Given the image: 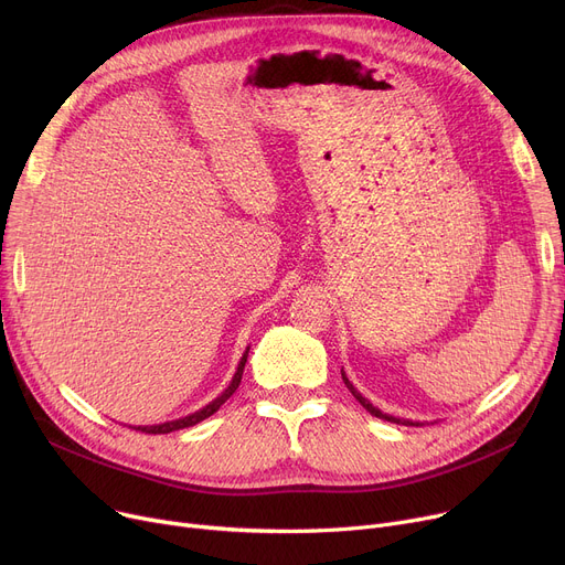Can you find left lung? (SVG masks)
Returning <instances> with one entry per match:
<instances>
[{
	"mask_svg": "<svg viewBox=\"0 0 565 565\" xmlns=\"http://www.w3.org/2000/svg\"><path fill=\"white\" fill-rule=\"evenodd\" d=\"M341 375H343V373H341ZM343 382H345V387L350 390V394H352L354 398H358V401H360V403H362V405H364V407H366V409L373 414V417H377V419H384V422H392V424H401V426H419L417 422H409V419H398V417H392V414H384V412H380V409H377V407H373V405H371V403H369V401H366V398H364V396H362L358 390L352 387L350 380H348L345 375H343Z\"/></svg>",
	"mask_w": 565,
	"mask_h": 565,
	"instance_id": "8db88e82",
	"label": "left lung"
}]
</instances>
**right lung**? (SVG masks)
<instances>
[{"label": "right lung", "mask_w": 565, "mask_h": 565, "mask_svg": "<svg viewBox=\"0 0 565 565\" xmlns=\"http://www.w3.org/2000/svg\"><path fill=\"white\" fill-rule=\"evenodd\" d=\"M245 362H247V352L243 354V360H241V364H237V371H235V375H233V380H231V384H228V390L220 396V398H215L211 405H205L203 409H199V412H194V414H190V417H185V419H175V422H167V424H158V426H139V428H135V430H141V433H146V435H164V433H173V430H181V428H190V426H196L199 422H203V419H207L211 417V414H215L233 394H235V390H237V384H241V380H243V371H245Z\"/></svg>", "instance_id": "add662e5"}]
</instances>
